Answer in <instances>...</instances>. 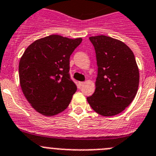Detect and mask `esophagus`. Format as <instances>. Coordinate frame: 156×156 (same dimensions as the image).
<instances>
[{
  "mask_svg": "<svg viewBox=\"0 0 156 156\" xmlns=\"http://www.w3.org/2000/svg\"><path fill=\"white\" fill-rule=\"evenodd\" d=\"M84 84H85V82H78V86H79V88L82 87V86H83Z\"/></svg>",
  "mask_w": 156,
  "mask_h": 156,
  "instance_id": "esophagus-1",
  "label": "esophagus"
}]
</instances>
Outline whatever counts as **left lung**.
Listing matches in <instances>:
<instances>
[{"label":"left lung","instance_id":"1","mask_svg":"<svg viewBox=\"0 0 156 156\" xmlns=\"http://www.w3.org/2000/svg\"><path fill=\"white\" fill-rule=\"evenodd\" d=\"M96 52V89L87 101L103 116L121 113L133 101L139 86V70L132 50L121 41L99 35L90 37Z\"/></svg>","mask_w":156,"mask_h":156}]
</instances>
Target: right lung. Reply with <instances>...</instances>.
<instances>
[{
    "label": "right lung",
    "instance_id": "right-lung-1",
    "mask_svg": "<svg viewBox=\"0 0 156 156\" xmlns=\"http://www.w3.org/2000/svg\"><path fill=\"white\" fill-rule=\"evenodd\" d=\"M82 39L50 35L27 47L19 64L20 82L28 102L43 115L68 107L77 86L70 76V56Z\"/></svg>",
    "mask_w": 156,
    "mask_h": 156
}]
</instances>
